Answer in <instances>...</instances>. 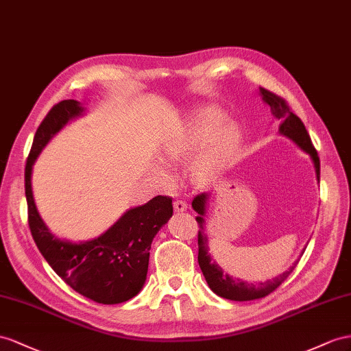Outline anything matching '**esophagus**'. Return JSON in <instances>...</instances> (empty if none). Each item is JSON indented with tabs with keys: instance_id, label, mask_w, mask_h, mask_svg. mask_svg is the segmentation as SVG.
<instances>
[{
	"instance_id": "obj_1",
	"label": "esophagus",
	"mask_w": 351,
	"mask_h": 351,
	"mask_svg": "<svg viewBox=\"0 0 351 351\" xmlns=\"http://www.w3.org/2000/svg\"><path fill=\"white\" fill-rule=\"evenodd\" d=\"M173 208H175V212L181 213V212H185V210H186L188 204H186V202H184V200H176V202H173Z\"/></svg>"
}]
</instances>
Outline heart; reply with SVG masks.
Returning <instances> with one entry per match:
<instances>
[{
    "mask_svg": "<svg viewBox=\"0 0 351 351\" xmlns=\"http://www.w3.org/2000/svg\"><path fill=\"white\" fill-rule=\"evenodd\" d=\"M222 120L223 114L215 108L208 106L194 111L182 129L169 141L165 148L166 157L175 161L188 160L206 142L200 157L194 163V176L202 179L226 169L236 160L243 133L234 121L220 126Z\"/></svg>",
    "mask_w": 351,
    "mask_h": 351,
    "instance_id": "heart-1",
    "label": "heart"
}]
</instances>
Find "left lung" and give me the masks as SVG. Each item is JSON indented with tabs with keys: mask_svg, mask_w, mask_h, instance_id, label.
<instances>
[{
	"mask_svg": "<svg viewBox=\"0 0 351 351\" xmlns=\"http://www.w3.org/2000/svg\"><path fill=\"white\" fill-rule=\"evenodd\" d=\"M259 95H261L263 101L269 106L274 119L280 120V125H278V133L283 136L289 138L296 147H300L304 152L311 157L314 170H316L317 182H320V160L317 156L316 148L313 147L308 132L305 130L304 123L300 120V117H296L287 106L285 99L277 96L268 90L259 87ZM209 194L202 193L193 200V209L199 213V217L195 221L199 222V265L202 268V273L208 282L210 289L217 293L218 296H222L226 300L231 301H252L264 298V296L269 295L273 291H276L280 286L289 274L293 271L296 267V261L289 269L280 276H277L271 280L261 282V283H247L240 278L232 277L227 273H223V269L213 261L209 254V239L206 234V223H204V215H206V203H208Z\"/></svg>",
	"mask_w": 351,
	"mask_h": 351,
	"instance_id": "1",
	"label": "left lung"
}]
</instances>
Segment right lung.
Segmentation results:
<instances>
[{"instance_id": "1", "label": "right lung", "mask_w": 351, "mask_h": 351, "mask_svg": "<svg viewBox=\"0 0 351 351\" xmlns=\"http://www.w3.org/2000/svg\"><path fill=\"white\" fill-rule=\"evenodd\" d=\"M83 112L82 104L66 99L51 108L35 133L25 167L29 228L41 255L68 286L95 302L120 304L132 300L143 287L152 239L173 215V206L170 197L157 195L125 210L112 227L93 240L74 243L51 234L35 206L32 167L49 141Z\"/></svg>"}]
</instances>
